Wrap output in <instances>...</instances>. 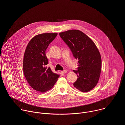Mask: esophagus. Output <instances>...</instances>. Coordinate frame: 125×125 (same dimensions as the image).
I'll return each instance as SVG.
<instances>
[{"label": "esophagus", "mask_w": 125, "mask_h": 125, "mask_svg": "<svg viewBox=\"0 0 125 125\" xmlns=\"http://www.w3.org/2000/svg\"><path fill=\"white\" fill-rule=\"evenodd\" d=\"M67 72V70H64V71H62V72H61V73L62 74H65V73H66Z\"/></svg>", "instance_id": "obj_1"}]
</instances>
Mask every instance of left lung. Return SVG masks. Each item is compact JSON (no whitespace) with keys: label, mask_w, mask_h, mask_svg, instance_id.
<instances>
[{"label":"left lung","mask_w":125,"mask_h":125,"mask_svg":"<svg viewBox=\"0 0 125 125\" xmlns=\"http://www.w3.org/2000/svg\"><path fill=\"white\" fill-rule=\"evenodd\" d=\"M59 35L78 60V70H73L78 76L74 87L83 93L91 91L97 84L101 73V58L97 47L80 30H68Z\"/></svg>","instance_id":"left-lung-1"}]
</instances>
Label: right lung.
Here are the masks:
<instances>
[{"label": "right lung", "mask_w": 125, "mask_h": 125, "mask_svg": "<svg viewBox=\"0 0 125 125\" xmlns=\"http://www.w3.org/2000/svg\"><path fill=\"white\" fill-rule=\"evenodd\" d=\"M57 33H43L35 35L28 43L24 56L23 72L31 86L35 91L45 93L54 86L59 75L47 68L45 51Z\"/></svg>", "instance_id": "1"}]
</instances>
